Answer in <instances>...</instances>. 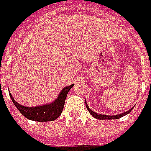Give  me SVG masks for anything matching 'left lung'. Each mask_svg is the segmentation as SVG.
I'll list each match as a JSON object with an SVG mask.
<instances>
[{
  "mask_svg": "<svg viewBox=\"0 0 151 151\" xmlns=\"http://www.w3.org/2000/svg\"><path fill=\"white\" fill-rule=\"evenodd\" d=\"M86 107H87L88 111H89V113H90L91 115H93L94 118L96 119H119L121 118V117H123L124 115H127V114H129V112L131 111L132 110V109H130L129 111H128L124 112V113H123V114H120V115H100V114H98V113H96V112L93 111H91L90 109H89V107L88 106L87 103H86Z\"/></svg>",
  "mask_w": 151,
  "mask_h": 151,
  "instance_id": "left-lung-1",
  "label": "left lung"
}]
</instances>
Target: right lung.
Masks as SVG:
<instances>
[{
    "instance_id": "right-lung-1",
    "label": "right lung",
    "mask_w": 151,
    "mask_h": 151,
    "mask_svg": "<svg viewBox=\"0 0 151 151\" xmlns=\"http://www.w3.org/2000/svg\"><path fill=\"white\" fill-rule=\"evenodd\" d=\"M73 85L74 84H71L68 87L64 88L58 98L51 104L36 106V107L23 106L22 105L19 104L18 102H16L15 100L13 98L12 95L10 94V93H9V96L12 99L13 103L15 105V106L18 108L20 113L28 119L38 122L51 121V120H55L62 114L67 93L70 88L73 87Z\"/></svg>"
}]
</instances>
